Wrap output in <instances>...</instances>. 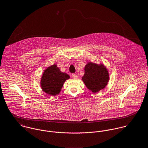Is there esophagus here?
Returning <instances> with one entry per match:
<instances>
[{"instance_id":"obj_1","label":"esophagus","mask_w":148,"mask_h":148,"mask_svg":"<svg viewBox=\"0 0 148 148\" xmlns=\"http://www.w3.org/2000/svg\"><path fill=\"white\" fill-rule=\"evenodd\" d=\"M72 77H73V78H74V79H77V78H78V75H76V74H72Z\"/></svg>"}]
</instances>
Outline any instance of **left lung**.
Returning <instances> with one entry per match:
<instances>
[{
    "instance_id": "left-lung-1",
    "label": "left lung",
    "mask_w": 148,
    "mask_h": 148,
    "mask_svg": "<svg viewBox=\"0 0 148 148\" xmlns=\"http://www.w3.org/2000/svg\"><path fill=\"white\" fill-rule=\"evenodd\" d=\"M82 80L86 87L93 92L104 88L109 80V74L103 65L89 62L84 67Z\"/></svg>"
}]
</instances>
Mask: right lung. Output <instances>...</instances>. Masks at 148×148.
Returning <instances> with one entry per match:
<instances>
[{
  "instance_id": "obj_1",
  "label": "right lung",
  "mask_w": 148,
  "mask_h": 148,
  "mask_svg": "<svg viewBox=\"0 0 148 148\" xmlns=\"http://www.w3.org/2000/svg\"><path fill=\"white\" fill-rule=\"evenodd\" d=\"M70 76L60 70L55 64L47 68L44 72L41 80V86L47 94L54 96L58 94L66 79Z\"/></svg>"
}]
</instances>
